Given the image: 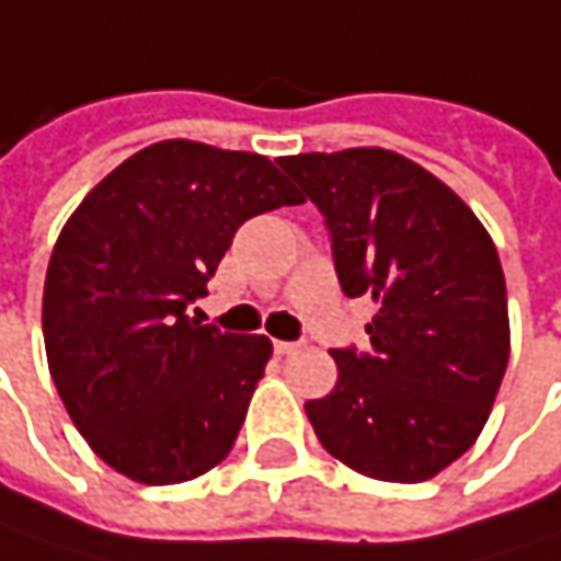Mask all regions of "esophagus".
<instances>
[{"label": "esophagus", "mask_w": 561, "mask_h": 561, "mask_svg": "<svg viewBox=\"0 0 561 561\" xmlns=\"http://www.w3.org/2000/svg\"><path fill=\"white\" fill-rule=\"evenodd\" d=\"M273 348H276L279 355H291V352H298V348H301V343H285V340H276Z\"/></svg>", "instance_id": "1"}]
</instances>
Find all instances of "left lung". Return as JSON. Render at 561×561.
Here are the masks:
<instances>
[{"instance_id": "8db88e82", "label": "left lung", "mask_w": 561, "mask_h": 561, "mask_svg": "<svg viewBox=\"0 0 561 561\" xmlns=\"http://www.w3.org/2000/svg\"><path fill=\"white\" fill-rule=\"evenodd\" d=\"M320 209L348 298L371 295V352L333 348L336 387L308 400L320 445L383 482L438 477L479 438L511 352L499 250L470 206L387 149L279 158Z\"/></svg>"}]
</instances>
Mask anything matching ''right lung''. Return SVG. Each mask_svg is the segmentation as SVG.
Wrapping results in <instances>:
<instances>
[{
	"label": "right lung",
	"mask_w": 561,
	"mask_h": 561,
	"mask_svg": "<svg viewBox=\"0 0 561 561\" xmlns=\"http://www.w3.org/2000/svg\"><path fill=\"white\" fill-rule=\"evenodd\" d=\"M298 203L263 154L168 139L126 158L66 221L44 282L47 362L116 473L171 485L228 457L273 343L199 323L190 305L248 218Z\"/></svg>",
	"instance_id": "obj_1"
}]
</instances>
